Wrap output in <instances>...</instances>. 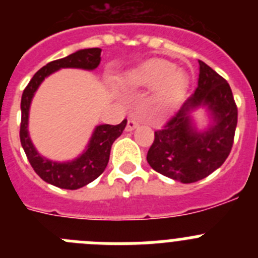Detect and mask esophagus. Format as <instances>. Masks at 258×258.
Segmentation results:
<instances>
[{"instance_id":"esophagus-1","label":"esophagus","mask_w":258,"mask_h":258,"mask_svg":"<svg viewBox=\"0 0 258 258\" xmlns=\"http://www.w3.org/2000/svg\"><path fill=\"white\" fill-rule=\"evenodd\" d=\"M138 125H140V121H137V120H134V118H129V120H127V124H126V131L127 132L134 131V129H136Z\"/></svg>"}]
</instances>
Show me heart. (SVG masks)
<instances>
[{
  "label": "heart",
  "instance_id": "b5f03b06",
  "mask_svg": "<svg viewBox=\"0 0 258 258\" xmlns=\"http://www.w3.org/2000/svg\"><path fill=\"white\" fill-rule=\"evenodd\" d=\"M129 83L137 88H155L152 103L156 107H169L182 95L186 76L175 64L163 59H152L129 74Z\"/></svg>",
  "mask_w": 258,
  "mask_h": 258
}]
</instances>
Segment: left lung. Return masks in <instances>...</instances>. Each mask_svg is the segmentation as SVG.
Returning <instances> with one entry per match:
<instances>
[{
    "mask_svg": "<svg viewBox=\"0 0 258 258\" xmlns=\"http://www.w3.org/2000/svg\"><path fill=\"white\" fill-rule=\"evenodd\" d=\"M206 108L210 124L197 129L190 113ZM238 108L230 85L199 60L198 88L160 131L147 152L152 169L182 183H192L218 169L231 151Z\"/></svg>",
    "mask_w": 258,
    "mask_h": 258,
    "instance_id": "1",
    "label": "left lung"
}]
</instances>
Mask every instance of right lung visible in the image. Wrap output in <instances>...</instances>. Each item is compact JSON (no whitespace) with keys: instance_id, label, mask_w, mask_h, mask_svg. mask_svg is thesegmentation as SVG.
<instances>
[{"instance_id":"right-lung-1","label":"right lung","mask_w":258,"mask_h":258,"mask_svg":"<svg viewBox=\"0 0 258 258\" xmlns=\"http://www.w3.org/2000/svg\"><path fill=\"white\" fill-rule=\"evenodd\" d=\"M99 47L81 49L66 58L52 60L38 70L32 77L22 95V122H20V142L28 157L32 168L47 183L66 190H77L98 178L106 169L109 160L112 143L121 136L126 126V120L118 125H97L89 140L86 149L76 159L70 161H52L44 157L36 150L28 133L29 107L41 83L51 74L61 68H80L93 71L101 63Z\"/></svg>"}]
</instances>
